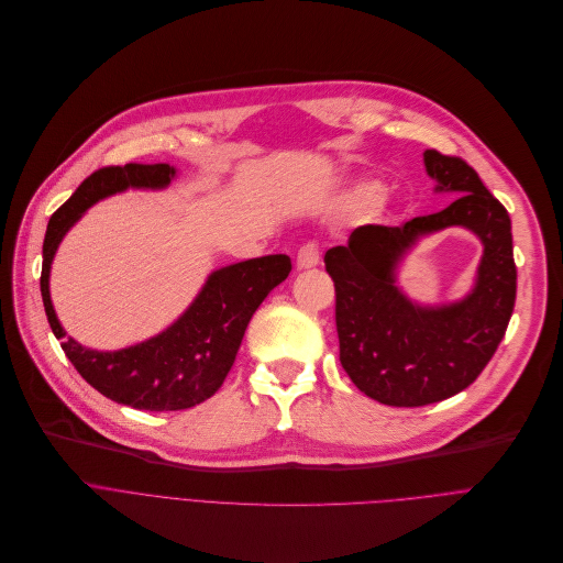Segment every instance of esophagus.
Instances as JSON below:
<instances>
[{
	"label": "esophagus",
	"mask_w": 563,
	"mask_h": 563,
	"mask_svg": "<svg viewBox=\"0 0 563 563\" xmlns=\"http://www.w3.org/2000/svg\"><path fill=\"white\" fill-rule=\"evenodd\" d=\"M295 263H297V268H300V271L316 268L318 263H320V250H318V245H316V243H307V245H302L300 250H297Z\"/></svg>",
	"instance_id": "obj_1"
}]
</instances>
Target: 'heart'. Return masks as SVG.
Masks as SVG:
<instances>
[{
	"mask_svg": "<svg viewBox=\"0 0 563 563\" xmlns=\"http://www.w3.org/2000/svg\"><path fill=\"white\" fill-rule=\"evenodd\" d=\"M382 184H377V181H361V184H356V186H352L350 188V192H347V205L350 207H354V209H368V207H373L374 200L379 199V195H382ZM384 200L375 206L377 211H384Z\"/></svg>",
	"mask_w": 563,
	"mask_h": 563,
	"instance_id": "heart-1",
	"label": "heart"
}]
</instances>
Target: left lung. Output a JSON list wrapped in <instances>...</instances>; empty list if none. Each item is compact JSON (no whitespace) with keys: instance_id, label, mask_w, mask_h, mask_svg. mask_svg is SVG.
I'll return each mask as SVG.
<instances>
[{"instance_id":"obj_1","label":"left lung","mask_w":563,"mask_h":563,"mask_svg":"<svg viewBox=\"0 0 563 563\" xmlns=\"http://www.w3.org/2000/svg\"><path fill=\"white\" fill-rule=\"evenodd\" d=\"M437 192L456 200L402 227L366 224L327 250L336 286L341 366L354 386L388 407H422L468 388L498 350L516 302L511 218L466 161L424 150ZM468 228L483 243L474 288L459 301L422 306L397 284L404 256L443 228Z\"/></svg>"}]
</instances>
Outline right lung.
Wrapping results in <instances>:
<instances>
[{
	"mask_svg": "<svg viewBox=\"0 0 563 563\" xmlns=\"http://www.w3.org/2000/svg\"><path fill=\"white\" fill-rule=\"evenodd\" d=\"M177 177L168 163L92 173L47 224L43 243L41 292L54 336L77 373L109 400L145 411H179L209 400L234 366L250 318L290 273L286 254H268L213 271L188 309L152 339L113 352L81 345L65 332L49 295V273L65 234L84 213L111 195L163 190Z\"/></svg>",
	"mask_w": 563,
	"mask_h": 563,
	"instance_id": "obj_1",
	"label": "right lung"
}]
</instances>
